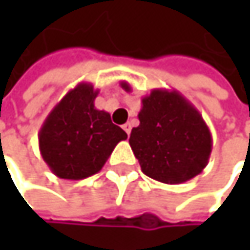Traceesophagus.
<instances>
[{
	"instance_id": "1",
	"label": "esophagus",
	"mask_w": 250,
	"mask_h": 250,
	"mask_svg": "<svg viewBox=\"0 0 250 250\" xmlns=\"http://www.w3.org/2000/svg\"><path fill=\"white\" fill-rule=\"evenodd\" d=\"M123 130H125L127 134H130V133H131V125H130V123H125V125H123Z\"/></svg>"
}]
</instances>
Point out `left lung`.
Wrapping results in <instances>:
<instances>
[{
    "label": "left lung",
    "instance_id": "left-lung-1",
    "mask_svg": "<svg viewBox=\"0 0 250 250\" xmlns=\"http://www.w3.org/2000/svg\"><path fill=\"white\" fill-rule=\"evenodd\" d=\"M130 91V85L122 82ZM140 125L128 143L143 174L164 184H182L207 167L213 137L200 111L178 91L152 89L142 98Z\"/></svg>",
    "mask_w": 250,
    "mask_h": 250
}]
</instances>
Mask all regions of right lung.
I'll use <instances>...</instances> for the list:
<instances>
[{
    "label": "right lung",
    "instance_id": "add662e5",
    "mask_svg": "<svg viewBox=\"0 0 250 250\" xmlns=\"http://www.w3.org/2000/svg\"><path fill=\"white\" fill-rule=\"evenodd\" d=\"M97 95L92 83L79 82L40 127L42 158L58 178L78 181L100 172L117 143L127 139L107 111L95 108Z\"/></svg>",
    "mask_w": 250,
    "mask_h": 250
}]
</instances>
